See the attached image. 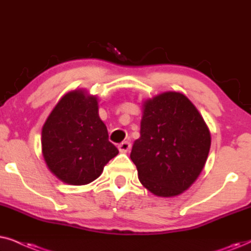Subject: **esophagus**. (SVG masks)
I'll return each mask as SVG.
<instances>
[{
  "mask_svg": "<svg viewBox=\"0 0 251 251\" xmlns=\"http://www.w3.org/2000/svg\"><path fill=\"white\" fill-rule=\"evenodd\" d=\"M118 149L120 152H127L129 149H131V143L125 141V142H122L120 145L118 146Z\"/></svg>",
  "mask_w": 251,
  "mask_h": 251,
  "instance_id": "esophagus-1",
  "label": "esophagus"
}]
</instances>
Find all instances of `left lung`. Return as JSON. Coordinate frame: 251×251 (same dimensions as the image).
<instances>
[{
	"label": "left lung",
	"instance_id": "8db88e82",
	"mask_svg": "<svg viewBox=\"0 0 251 251\" xmlns=\"http://www.w3.org/2000/svg\"><path fill=\"white\" fill-rule=\"evenodd\" d=\"M210 146L208 125L187 96L164 92L142 102L131 159L140 182L153 195L172 198L188 189L204 168Z\"/></svg>",
	"mask_w": 251,
	"mask_h": 251
}]
</instances>
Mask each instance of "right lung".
I'll use <instances>...</instances> for the list:
<instances>
[{
	"instance_id": "right-lung-1",
	"label": "right lung",
	"mask_w": 251,
	"mask_h": 251,
	"mask_svg": "<svg viewBox=\"0 0 251 251\" xmlns=\"http://www.w3.org/2000/svg\"><path fill=\"white\" fill-rule=\"evenodd\" d=\"M41 148L50 172L73 186L98 179L119 152L99 116L98 96L86 89L69 92L59 100L42 126Z\"/></svg>"
}]
</instances>
